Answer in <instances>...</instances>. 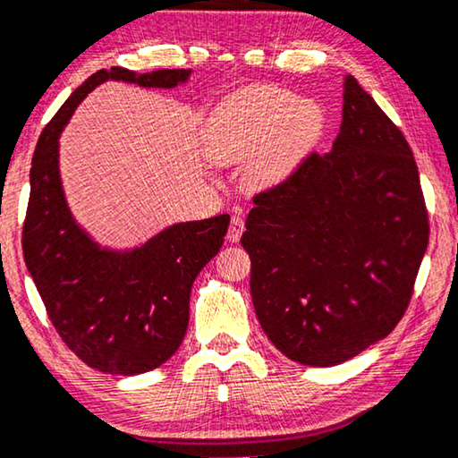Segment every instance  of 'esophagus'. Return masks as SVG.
<instances>
[{
  "label": "esophagus",
  "mask_w": 458,
  "mask_h": 458,
  "mask_svg": "<svg viewBox=\"0 0 458 458\" xmlns=\"http://www.w3.org/2000/svg\"><path fill=\"white\" fill-rule=\"evenodd\" d=\"M242 232H244V220H242V216H238V214L232 216L230 228H228V241H230V242H238V241H241Z\"/></svg>",
  "instance_id": "esophagus-1"
}]
</instances>
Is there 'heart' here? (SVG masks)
<instances>
[{
	"mask_svg": "<svg viewBox=\"0 0 458 458\" xmlns=\"http://www.w3.org/2000/svg\"><path fill=\"white\" fill-rule=\"evenodd\" d=\"M325 108L282 88H247L224 98L203 127V152L214 164L244 168L249 185H271L318 140Z\"/></svg>",
	"mask_w": 458,
	"mask_h": 458,
	"instance_id": "b5f03b06",
	"label": "heart"
}]
</instances>
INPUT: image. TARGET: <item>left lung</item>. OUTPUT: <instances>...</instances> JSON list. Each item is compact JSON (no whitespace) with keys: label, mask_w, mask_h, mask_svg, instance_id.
I'll return each mask as SVG.
<instances>
[{"label":"left lung","mask_w":458,"mask_h":458,"mask_svg":"<svg viewBox=\"0 0 458 458\" xmlns=\"http://www.w3.org/2000/svg\"><path fill=\"white\" fill-rule=\"evenodd\" d=\"M241 242L265 335L304 366H337L405 315L429 224L399 127L353 76L329 154L255 195Z\"/></svg>","instance_id":"obj_1"}]
</instances>
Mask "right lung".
<instances>
[{
	"label": "right lung",
	"instance_id": "right-lung-1",
	"mask_svg": "<svg viewBox=\"0 0 458 458\" xmlns=\"http://www.w3.org/2000/svg\"><path fill=\"white\" fill-rule=\"evenodd\" d=\"M191 70L92 73L40 133L30 168L22 230L24 261L64 344L94 370L119 377L149 372L179 350L189 325L195 277L217 255L230 216L179 222L140 247H100L73 220L59 174V138L78 105L108 80L176 88Z\"/></svg>",
	"mask_w": 458,
	"mask_h": 458
}]
</instances>
